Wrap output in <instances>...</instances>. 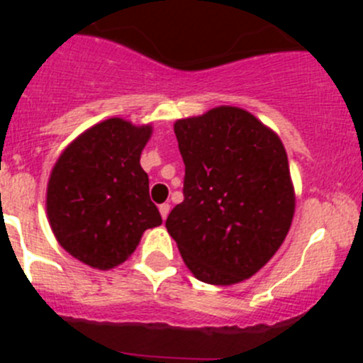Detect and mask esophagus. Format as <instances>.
<instances>
[{
    "label": "esophagus",
    "mask_w": 363,
    "mask_h": 363,
    "mask_svg": "<svg viewBox=\"0 0 363 363\" xmlns=\"http://www.w3.org/2000/svg\"><path fill=\"white\" fill-rule=\"evenodd\" d=\"M169 211H171V205H169V203H162V205H160V214H162L163 220H165V218L169 216Z\"/></svg>",
    "instance_id": "esophagus-1"
}]
</instances>
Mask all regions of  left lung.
<instances>
[{
  "instance_id": "left-lung-1",
  "label": "left lung",
  "mask_w": 363,
  "mask_h": 363,
  "mask_svg": "<svg viewBox=\"0 0 363 363\" xmlns=\"http://www.w3.org/2000/svg\"><path fill=\"white\" fill-rule=\"evenodd\" d=\"M185 163L184 201L165 221L198 280L233 285L267 264L294 214L280 138L238 107L174 123Z\"/></svg>"
}]
</instances>
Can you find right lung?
Wrapping results in <instances>:
<instances>
[{"label": "right lung", "instance_id": "add662e5", "mask_svg": "<svg viewBox=\"0 0 363 363\" xmlns=\"http://www.w3.org/2000/svg\"><path fill=\"white\" fill-rule=\"evenodd\" d=\"M150 125L111 118L76 138L47 187L50 227L67 252L94 269H112L134 252L147 229L162 225L140 156Z\"/></svg>", "mask_w": 363, "mask_h": 363}]
</instances>
